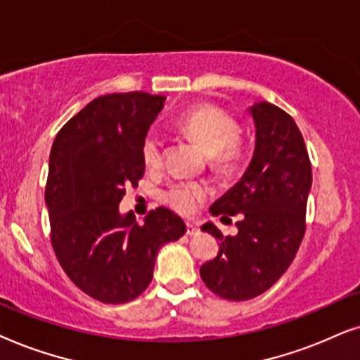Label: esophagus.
<instances>
[{
    "mask_svg": "<svg viewBox=\"0 0 360 360\" xmlns=\"http://www.w3.org/2000/svg\"><path fill=\"white\" fill-rule=\"evenodd\" d=\"M186 233H188L189 237L198 236V233H199V229L195 227V225H193V224H188V225H186Z\"/></svg>",
    "mask_w": 360,
    "mask_h": 360,
    "instance_id": "esophagus-1",
    "label": "esophagus"
}]
</instances>
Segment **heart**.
Here are the masks:
<instances>
[{"instance_id": "heart-1", "label": "heart", "mask_w": 360, "mask_h": 360, "mask_svg": "<svg viewBox=\"0 0 360 360\" xmlns=\"http://www.w3.org/2000/svg\"><path fill=\"white\" fill-rule=\"evenodd\" d=\"M176 128L207 151L209 165L220 172L232 171L242 158L240 124L217 105L200 103L189 108L176 120ZM162 145L158 133H148L141 143V158L148 169L162 165ZM209 195V188L191 181H176L162 194L165 202L177 214H194Z\"/></svg>"}]
</instances>
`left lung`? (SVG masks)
I'll return each instance as SVG.
<instances>
[{
  "mask_svg": "<svg viewBox=\"0 0 360 360\" xmlns=\"http://www.w3.org/2000/svg\"><path fill=\"white\" fill-rule=\"evenodd\" d=\"M257 145L240 183L219 199L210 212L230 220L236 236L214 224L202 230L219 238V253L200 266L205 286L220 298L245 301L265 293L288 270L306 232L311 161L303 135L285 110L271 103L252 108Z\"/></svg>",
  "mask_w": 360,
  "mask_h": 360,
  "instance_id": "1",
  "label": "left lung"
}]
</instances>
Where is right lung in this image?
<instances>
[{"label": "right lung", "mask_w": 360, "mask_h": 360, "mask_svg": "<svg viewBox=\"0 0 360 360\" xmlns=\"http://www.w3.org/2000/svg\"><path fill=\"white\" fill-rule=\"evenodd\" d=\"M162 95L107 94L74 115L51 148L46 205L51 243L67 276L107 304L135 300L153 278L158 250L184 236L179 215L150 210L143 225L118 204L145 172L141 143Z\"/></svg>", "instance_id": "obj_1"}]
</instances>
